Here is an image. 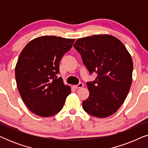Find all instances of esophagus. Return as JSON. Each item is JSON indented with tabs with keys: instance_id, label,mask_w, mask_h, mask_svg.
<instances>
[{
	"instance_id": "esophagus-1",
	"label": "esophagus",
	"mask_w": 148,
	"mask_h": 148,
	"mask_svg": "<svg viewBox=\"0 0 148 148\" xmlns=\"http://www.w3.org/2000/svg\"><path fill=\"white\" fill-rule=\"evenodd\" d=\"M83 86H84V84H82V83H79L78 85H76V86H73V88L75 89H79V88H83Z\"/></svg>"
}]
</instances>
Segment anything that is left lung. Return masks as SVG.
Masks as SVG:
<instances>
[{"instance_id": "8db88e82", "label": "left lung", "mask_w": 148, "mask_h": 148, "mask_svg": "<svg viewBox=\"0 0 148 148\" xmlns=\"http://www.w3.org/2000/svg\"><path fill=\"white\" fill-rule=\"evenodd\" d=\"M73 46L90 73L98 75L94 81L87 82L90 95L82 102L83 108L98 118L110 116L130 90L133 69L131 55L120 40L110 35L79 38Z\"/></svg>"}]
</instances>
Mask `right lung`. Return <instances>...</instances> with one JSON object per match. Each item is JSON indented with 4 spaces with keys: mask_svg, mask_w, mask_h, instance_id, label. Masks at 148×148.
Wrapping results in <instances>:
<instances>
[{
    "mask_svg": "<svg viewBox=\"0 0 148 148\" xmlns=\"http://www.w3.org/2000/svg\"><path fill=\"white\" fill-rule=\"evenodd\" d=\"M74 41L41 36L22 50L15 66V79L22 100L32 112L48 117L62 110L71 91L61 77H57L59 62Z\"/></svg>",
    "mask_w": 148,
    "mask_h": 148,
    "instance_id": "right-lung-1",
    "label": "right lung"
}]
</instances>
